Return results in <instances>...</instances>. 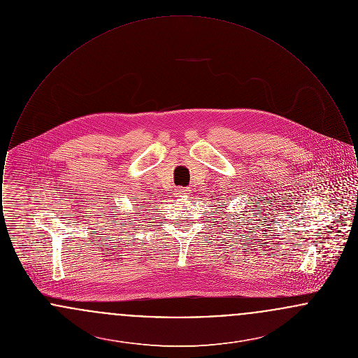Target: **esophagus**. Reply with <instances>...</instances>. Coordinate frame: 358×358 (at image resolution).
Instances as JSON below:
<instances>
[{
    "label": "esophagus",
    "mask_w": 358,
    "mask_h": 358,
    "mask_svg": "<svg viewBox=\"0 0 358 358\" xmlns=\"http://www.w3.org/2000/svg\"><path fill=\"white\" fill-rule=\"evenodd\" d=\"M189 193H190V189H189V187H178V189H177V194H178V196H187Z\"/></svg>",
    "instance_id": "esophagus-1"
}]
</instances>
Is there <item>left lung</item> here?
<instances>
[{"mask_svg": "<svg viewBox=\"0 0 358 358\" xmlns=\"http://www.w3.org/2000/svg\"><path fill=\"white\" fill-rule=\"evenodd\" d=\"M217 206H219V205H217Z\"/></svg>", "mask_w": 358, "mask_h": 358, "instance_id": "left-lung-1", "label": "left lung"}]
</instances>
